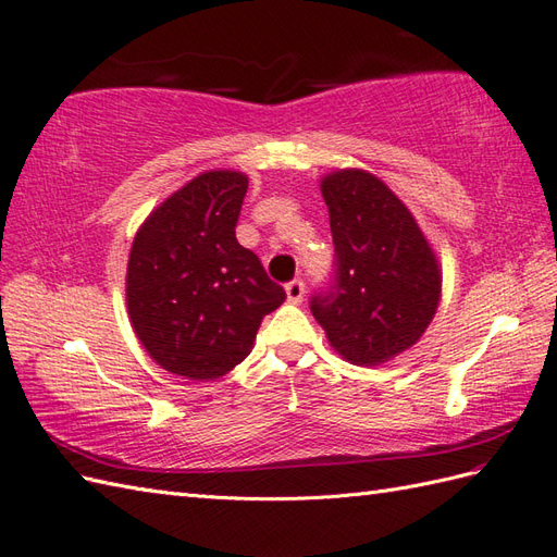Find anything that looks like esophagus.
I'll list each match as a JSON object with an SVG mask.
<instances>
[{
    "mask_svg": "<svg viewBox=\"0 0 557 557\" xmlns=\"http://www.w3.org/2000/svg\"><path fill=\"white\" fill-rule=\"evenodd\" d=\"M287 301L289 304H299L301 299H304V294H306V284H304V280H292V282H287Z\"/></svg>",
    "mask_w": 557,
    "mask_h": 557,
    "instance_id": "esophagus-1",
    "label": "esophagus"
}]
</instances>
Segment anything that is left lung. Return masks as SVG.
Segmentation results:
<instances>
[{
    "instance_id": "8db88e82",
    "label": "left lung",
    "mask_w": 557,
    "mask_h": 557,
    "mask_svg": "<svg viewBox=\"0 0 557 557\" xmlns=\"http://www.w3.org/2000/svg\"><path fill=\"white\" fill-rule=\"evenodd\" d=\"M334 242L332 280L310 296V313L354 366H380L416 344L430 325L442 275L396 194L363 171L322 180Z\"/></svg>"
}]
</instances>
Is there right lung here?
I'll return each instance as SVG.
<instances>
[{"mask_svg":"<svg viewBox=\"0 0 557 557\" xmlns=\"http://www.w3.org/2000/svg\"><path fill=\"white\" fill-rule=\"evenodd\" d=\"M249 180L194 177L139 227L127 261V310L157 363L189 380H218L249 356L261 320L287 299L237 242Z\"/></svg>","mask_w":557,"mask_h":557,"instance_id":"1","label":"right lung"}]
</instances>
